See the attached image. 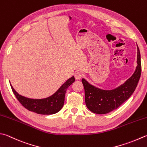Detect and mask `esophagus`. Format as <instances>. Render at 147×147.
Returning <instances> with one entry per match:
<instances>
[{"mask_svg":"<svg viewBox=\"0 0 147 147\" xmlns=\"http://www.w3.org/2000/svg\"><path fill=\"white\" fill-rule=\"evenodd\" d=\"M83 76V74L81 73V72H76L75 73H74V77H75L76 80H79L82 78V77Z\"/></svg>","mask_w":147,"mask_h":147,"instance_id":"34e87169","label":"esophagus"}]
</instances>
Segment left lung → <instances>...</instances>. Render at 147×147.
<instances>
[{
  "label": "left lung",
  "mask_w": 147,
  "mask_h": 147,
  "mask_svg": "<svg viewBox=\"0 0 147 147\" xmlns=\"http://www.w3.org/2000/svg\"><path fill=\"white\" fill-rule=\"evenodd\" d=\"M137 64L134 73L124 83L112 90H103L91 85L82 78L85 89V104L88 109L97 114H106L116 110L134 92L142 71L141 55L137 47Z\"/></svg>",
  "instance_id": "obj_1"
}]
</instances>
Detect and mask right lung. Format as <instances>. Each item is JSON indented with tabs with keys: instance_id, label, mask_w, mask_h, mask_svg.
Instances as JSON below:
<instances>
[{
	"instance_id": "1",
	"label": "right lung",
	"mask_w": 147,
	"mask_h": 147,
	"mask_svg": "<svg viewBox=\"0 0 147 147\" xmlns=\"http://www.w3.org/2000/svg\"><path fill=\"white\" fill-rule=\"evenodd\" d=\"M74 81V77L72 76L53 95L43 99H31L23 96L14 90L11 83L10 85L17 99L28 110L37 114L52 115L59 112L63 107L66 90Z\"/></svg>"
}]
</instances>
